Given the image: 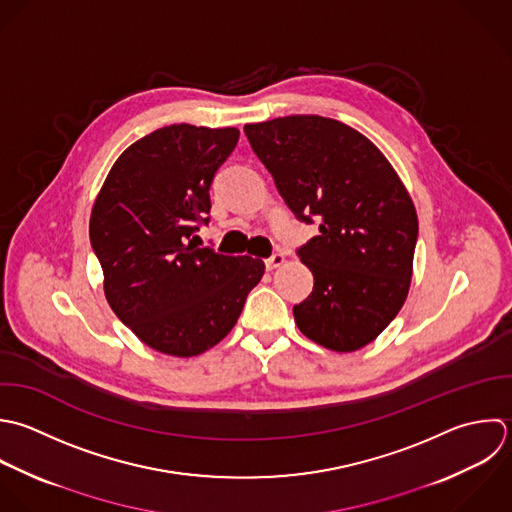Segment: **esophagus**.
Listing matches in <instances>:
<instances>
[{
	"instance_id": "esophagus-1",
	"label": "esophagus",
	"mask_w": 512,
	"mask_h": 512,
	"mask_svg": "<svg viewBox=\"0 0 512 512\" xmlns=\"http://www.w3.org/2000/svg\"><path fill=\"white\" fill-rule=\"evenodd\" d=\"M283 263H285V255H283V253H273L269 259H265V267H267L269 271L281 267Z\"/></svg>"
}]
</instances>
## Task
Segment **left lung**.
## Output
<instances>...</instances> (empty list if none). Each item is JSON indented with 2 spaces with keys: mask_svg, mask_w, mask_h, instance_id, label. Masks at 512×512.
Returning <instances> with one entry per match:
<instances>
[{
  "mask_svg": "<svg viewBox=\"0 0 512 512\" xmlns=\"http://www.w3.org/2000/svg\"><path fill=\"white\" fill-rule=\"evenodd\" d=\"M259 161L319 235L297 249L311 295L293 307L305 337L339 353L369 345L401 311L419 237L415 205L385 155L357 129L321 115L245 125Z\"/></svg>",
  "mask_w": 512,
  "mask_h": 512,
  "instance_id": "obj_1",
  "label": "left lung"
}]
</instances>
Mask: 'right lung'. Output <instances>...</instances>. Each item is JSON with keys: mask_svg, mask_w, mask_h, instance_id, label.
<instances>
[{"mask_svg": "<svg viewBox=\"0 0 512 512\" xmlns=\"http://www.w3.org/2000/svg\"><path fill=\"white\" fill-rule=\"evenodd\" d=\"M239 129L161 127L113 163L89 219L109 307L145 345L193 357L237 323L265 265L195 245L209 223V189Z\"/></svg>", "mask_w": 512, "mask_h": 512, "instance_id": "add662e5", "label": "right lung"}]
</instances>
